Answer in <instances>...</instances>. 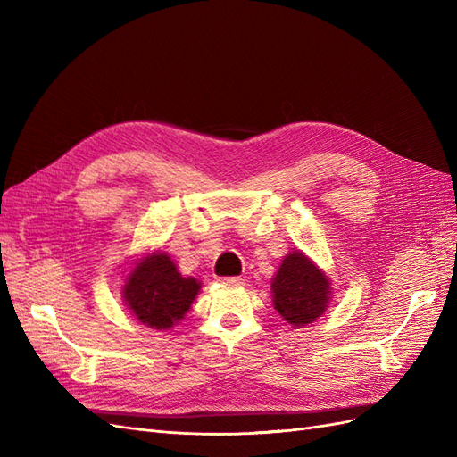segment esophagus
<instances>
[{"label": "esophagus", "instance_id": "34e87169", "mask_svg": "<svg viewBox=\"0 0 457 457\" xmlns=\"http://www.w3.org/2000/svg\"><path fill=\"white\" fill-rule=\"evenodd\" d=\"M220 284L225 286H242V278H238V276H227V278H220Z\"/></svg>", "mask_w": 457, "mask_h": 457}]
</instances>
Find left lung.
Masks as SVG:
<instances>
[{
    "instance_id": "left-lung-1",
    "label": "left lung",
    "mask_w": 457,
    "mask_h": 457,
    "mask_svg": "<svg viewBox=\"0 0 457 457\" xmlns=\"http://www.w3.org/2000/svg\"><path fill=\"white\" fill-rule=\"evenodd\" d=\"M272 305L287 324L303 328L322 316L331 301L329 276L299 250L289 252L270 280Z\"/></svg>"
}]
</instances>
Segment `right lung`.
Segmentation results:
<instances>
[{
    "label": "right lung",
    "mask_w": 457,
    "mask_h": 457,
    "mask_svg": "<svg viewBox=\"0 0 457 457\" xmlns=\"http://www.w3.org/2000/svg\"><path fill=\"white\" fill-rule=\"evenodd\" d=\"M200 289L202 282L179 272L170 253L154 250L131 267L121 297L143 326L163 331L183 320Z\"/></svg>",
    "instance_id": "obj_1"
}]
</instances>
